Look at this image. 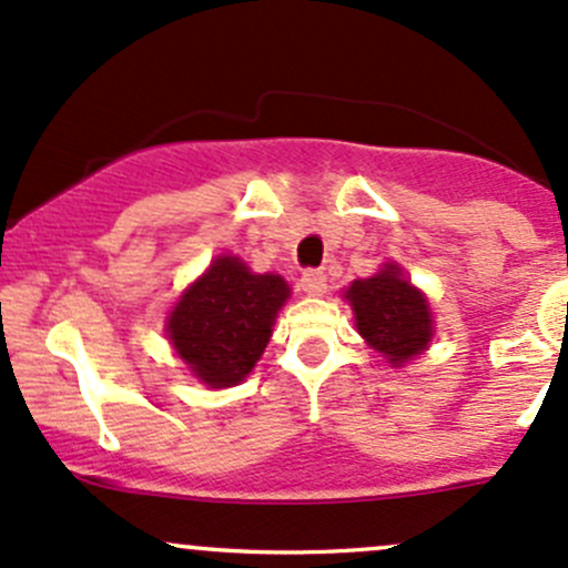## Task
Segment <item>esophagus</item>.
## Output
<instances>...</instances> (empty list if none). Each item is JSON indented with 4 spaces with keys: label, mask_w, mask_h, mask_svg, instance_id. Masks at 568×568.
Returning <instances> with one entry per match:
<instances>
[{
    "label": "esophagus",
    "mask_w": 568,
    "mask_h": 568,
    "mask_svg": "<svg viewBox=\"0 0 568 568\" xmlns=\"http://www.w3.org/2000/svg\"><path fill=\"white\" fill-rule=\"evenodd\" d=\"M302 291L311 296H321L326 291V274L321 272V268H307V272H302V280H300Z\"/></svg>",
    "instance_id": "34e87169"
}]
</instances>
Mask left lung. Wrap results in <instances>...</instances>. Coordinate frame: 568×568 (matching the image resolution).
I'll use <instances>...</instances> for the list:
<instances>
[{"label":"left lung","mask_w":568,"mask_h":568,"mask_svg":"<svg viewBox=\"0 0 568 568\" xmlns=\"http://www.w3.org/2000/svg\"><path fill=\"white\" fill-rule=\"evenodd\" d=\"M346 300L352 302L359 335L393 365L420 354L432 341L428 302L400 277L395 263H387L376 277L354 280Z\"/></svg>","instance_id":"8db88e82"}]
</instances>
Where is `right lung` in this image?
I'll use <instances>...</instances> for the list:
<instances>
[{
  "label": "right lung",
  "mask_w": 568,
  "mask_h": 568,
  "mask_svg": "<svg viewBox=\"0 0 568 568\" xmlns=\"http://www.w3.org/2000/svg\"><path fill=\"white\" fill-rule=\"evenodd\" d=\"M288 294L277 274H252L239 257L220 255L170 313L178 357L205 385H236L261 359Z\"/></svg>",
  "instance_id": "right-lung-1"
}]
</instances>
